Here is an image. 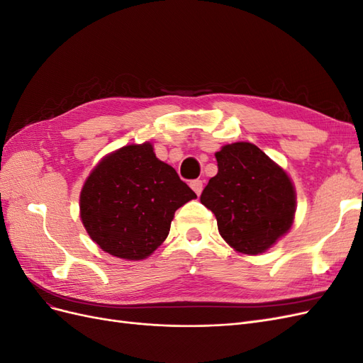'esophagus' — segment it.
Returning <instances> with one entry per match:
<instances>
[{"instance_id": "34e87169", "label": "esophagus", "mask_w": 363, "mask_h": 363, "mask_svg": "<svg viewBox=\"0 0 363 363\" xmlns=\"http://www.w3.org/2000/svg\"><path fill=\"white\" fill-rule=\"evenodd\" d=\"M191 188H192V191H194L196 195H200L201 191H203V182H201V180H192V182H191Z\"/></svg>"}]
</instances>
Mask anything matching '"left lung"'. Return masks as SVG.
<instances>
[{"label":"left lung","instance_id":"8db88e82","mask_svg":"<svg viewBox=\"0 0 363 363\" xmlns=\"http://www.w3.org/2000/svg\"><path fill=\"white\" fill-rule=\"evenodd\" d=\"M218 174L200 201L216 216L218 232L240 255L256 256L286 235L295 218L296 194L288 172L250 142L221 147Z\"/></svg>","mask_w":363,"mask_h":363}]
</instances>
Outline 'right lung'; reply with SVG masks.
I'll return each mask as SVG.
<instances>
[{"instance_id":"add662e5","label":"right lung","mask_w":363,"mask_h":363,"mask_svg":"<svg viewBox=\"0 0 363 363\" xmlns=\"http://www.w3.org/2000/svg\"><path fill=\"white\" fill-rule=\"evenodd\" d=\"M194 199L171 164L156 157L152 144H131L108 152L87 175L80 218L103 251L144 260L167 239L175 211Z\"/></svg>"}]
</instances>
